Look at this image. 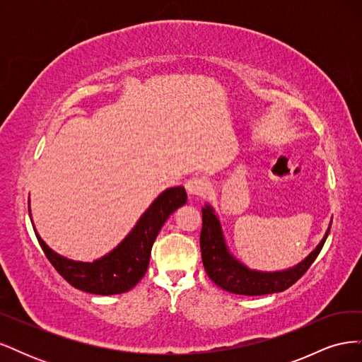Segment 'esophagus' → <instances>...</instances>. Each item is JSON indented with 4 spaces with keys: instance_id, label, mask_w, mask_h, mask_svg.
<instances>
[{
    "instance_id": "obj_1",
    "label": "esophagus",
    "mask_w": 362,
    "mask_h": 362,
    "mask_svg": "<svg viewBox=\"0 0 362 362\" xmlns=\"http://www.w3.org/2000/svg\"><path fill=\"white\" fill-rule=\"evenodd\" d=\"M185 190L189 192L190 196H198V198H202L208 190V181L202 177H193L185 182Z\"/></svg>"
}]
</instances>
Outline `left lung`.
Listing matches in <instances>:
<instances>
[{
    "label": "left lung",
    "instance_id": "obj_1",
    "mask_svg": "<svg viewBox=\"0 0 362 362\" xmlns=\"http://www.w3.org/2000/svg\"><path fill=\"white\" fill-rule=\"evenodd\" d=\"M331 225L327 228L322 242L298 266L282 272H258L250 270L238 259H235L226 247L221 222L210 205L202 208V231L201 252L206 275L225 291L243 296H261L279 293L291 287L300 279L303 273L320 254V250L329 235Z\"/></svg>",
    "mask_w": 362,
    "mask_h": 362
}]
</instances>
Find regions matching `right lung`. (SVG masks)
Returning <instances> with one entry per match:
<instances>
[{"label":"right lung","instance_id":"obj_1","mask_svg":"<svg viewBox=\"0 0 362 362\" xmlns=\"http://www.w3.org/2000/svg\"><path fill=\"white\" fill-rule=\"evenodd\" d=\"M187 202L184 187L164 190L141 214L136 226L110 254L93 262L72 261L56 254L47 243L36 237L47 258L72 287L92 294H119L133 288L145 276L149 266L151 249L168 217ZM30 211V210H28Z\"/></svg>","mask_w":362,"mask_h":362}]
</instances>
